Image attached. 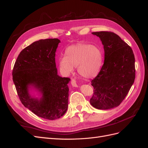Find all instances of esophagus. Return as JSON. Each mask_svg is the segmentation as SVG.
Here are the masks:
<instances>
[{"label":"esophagus","instance_id":"34e87169","mask_svg":"<svg viewBox=\"0 0 148 148\" xmlns=\"http://www.w3.org/2000/svg\"><path fill=\"white\" fill-rule=\"evenodd\" d=\"M71 85H72L73 87H78V84L77 83V82H76V80L74 79H71Z\"/></svg>","mask_w":148,"mask_h":148}]
</instances>
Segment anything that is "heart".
Masks as SVG:
<instances>
[{
    "instance_id": "obj_1",
    "label": "heart",
    "mask_w": 148,
    "mask_h": 148,
    "mask_svg": "<svg viewBox=\"0 0 148 148\" xmlns=\"http://www.w3.org/2000/svg\"><path fill=\"white\" fill-rule=\"evenodd\" d=\"M103 62L101 49L96 46L78 43L66 48L65 57L59 59L61 70L69 75L77 67L78 73L86 78L95 77L99 73Z\"/></svg>"
}]
</instances>
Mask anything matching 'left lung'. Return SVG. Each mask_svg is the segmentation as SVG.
I'll return each instance as SVG.
<instances>
[{
	"label": "left lung",
	"instance_id": "left-lung-1",
	"mask_svg": "<svg viewBox=\"0 0 148 148\" xmlns=\"http://www.w3.org/2000/svg\"><path fill=\"white\" fill-rule=\"evenodd\" d=\"M92 34L99 37L104 46V62L91 81L94 93L89 102L96 109L109 110L120 104L135 81V56L132 48L114 33Z\"/></svg>",
	"mask_w": 148,
	"mask_h": 148
}]
</instances>
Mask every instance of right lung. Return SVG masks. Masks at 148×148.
<instances>
[{
  "label": "right lung",
  "instance_id": "add662e5",
  "mask_svg": "<svg viewBox=\"0 0 148 148\" xmlns=\"http://www.w3.org/2000/svg\"><path fill=\"white\" fill-rule=\"evenodd\" d=\"M59 39H40L22 50L12 71L13 81L23 106L38 117L55 120L63 116L69 104L70 79L57 74L56 52ZM35 89L41 96H31Z\"/></svg>",
  "mask_w": 148,
  "mask_h": 148
}]
</instances>
